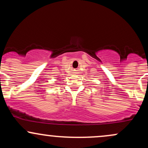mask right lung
<instances>
[{
	"label": "right lung",
	"instance_id": "add662e5",
	"mask_svg": "<svg viewBox=\"0 0 148 148\" xmlns=\"http://www.w3.org/2000/svg\"><path fill=\"white\" fill-rule=\"evenodd\" d=\"M58 79H59V78H58Z\"/></svg>",
	"mask_w": 148,
	"mask_h": 148
}]
</instances>
